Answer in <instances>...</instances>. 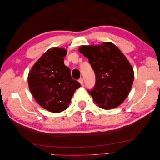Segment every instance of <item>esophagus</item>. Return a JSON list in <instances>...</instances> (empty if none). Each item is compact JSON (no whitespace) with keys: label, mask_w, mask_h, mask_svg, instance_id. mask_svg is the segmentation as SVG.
<instances>
[{"label":"esophagus","mask_w":160,"mask_h":160,"mask_svg":"<svg viewBox=\"0 0 160 160\" xmlns=\"http://www.w3.org/2000/svg\"><path fill=\"white\" fill-rule=\"evenodd\" d=\"M78 81H79V82L81 84H82H82H83V83H84V80H83V78H80V79L79 80H78Z\"/></svg>","instance_id":"34e87169"}]
</instances>
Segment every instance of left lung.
<instances>
[{
	"mask_svg": "<svg viewBox=\"0 0 160 160\" xmlns=\"http://www.w3.org/2000/svg\"><path fill=\"white\" fill-rule=\"evenodd\" d=\"M96 75L93 89L88 90L95 103L104 109L118 107L127 98L134 79L131 64L121 51L109 42L81 46Z\"/></svg>",
	"mask_w": 160,
	"mask_h": 160,
	"instance_id": "left-lung-1",
	"label": "left lung"
}]
</instances>
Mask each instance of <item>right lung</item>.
I'll return each instance as SVG.
<instances>
[{
    "mask_svg": "<svg viewBox=\"0 0 160 160\" xmlns=\"http://www.w3.org/2000/svg\"><path fill=\"white\" fill-rule=\"evenodd\" d=\"M66 55L64 49L47 50L28 75L29 88L36 101L53 113L67 109L74 92L80 87L71 78L69 68L64 65Z\"/></svg>",
    "mask_w": 160,
    "mask_h": 160,
    "instance_id": "right-lung-1",
    "label": "right lung"
}]
</instances>
